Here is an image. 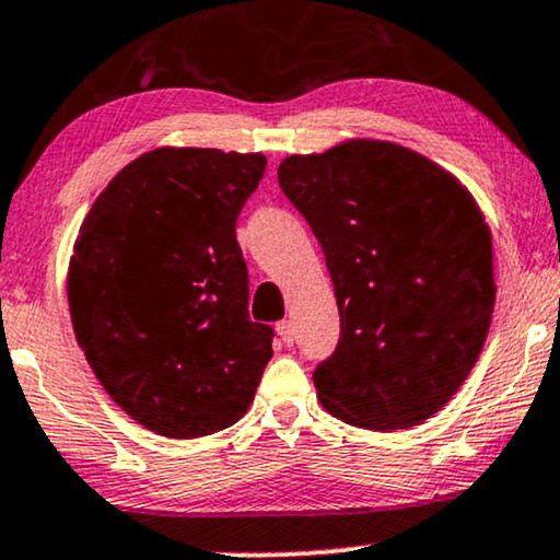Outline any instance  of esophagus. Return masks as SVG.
<instances>
[{
    "instance_id": "obj_1",
    "label": "esophagus",
    "mask_w": 560,
    "mask_h": 560,
    "mask_svg": "<svg viewBox=\"0 0 560 560\" xmlns=\"http://www.w3.org/2000/svg\"><path fill=\"white\" fill-rule=\"evenodd\" d=\"M276 330H279L281 343H284V346H294V328H292V323L281 320L279 325H276Z\"/></svg>"
}]
</instances>
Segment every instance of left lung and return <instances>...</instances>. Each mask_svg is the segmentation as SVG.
<instances>
[{
    "instance_id": "obj_1",
    "label": "left lung",
    "mask_w": 560,
    "mask_h": 560,
    "mask_svg": "<svg viewBox=\"0 0 560 560\" xmlns=\"http://www.w3.org/2000/svg\"><path fill=\"white\" fill-rule=\"evenodd\" d=\"M279 186L323 247L341 336L315 366L328 413L408 429L463 387L491 325V235L472 196L421 154L349 141L292 154Z\"/></svg>"
}]
</instances>
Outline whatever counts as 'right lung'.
<instances>
[{
    "label": "right lung",
    "mask_w": 560,
    "mask_h": 560,
    "mask_svg": "<svg viewBox=\"0 0 560 560\" xmlns=\"http://www.w3.org/2000/svg\"><path fill=\"white\" fill-rule=\"evenodd\" d=\"M264 154L154 150L108 183L69 264V310L105 393L141 427L207 436L245 416L273 328L247 313L237 217Z\"/></svg>",
    "instance_id": "obj_1"
}]
</instances>
